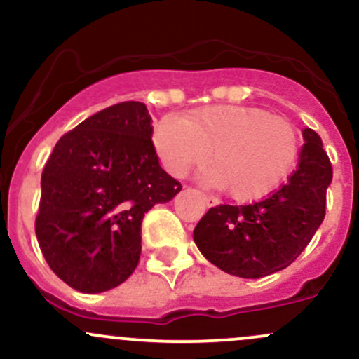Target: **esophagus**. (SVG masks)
<instances>
[{"label":"esophagus","instance_id":"1","mask_svg":"<svg viewBox=\"0 0 359 359\" xmlns=\"http://www.w3.org/2000/svg\"><path fill=\"white\" fill-rule=\"evenodd\" d=\"M202 198H203V203H205L207 207H215L219 203V200L214 198V196H210V195L202 194Z\"/></svg>","mask_w":359,"mask_h":359}]
</instances>
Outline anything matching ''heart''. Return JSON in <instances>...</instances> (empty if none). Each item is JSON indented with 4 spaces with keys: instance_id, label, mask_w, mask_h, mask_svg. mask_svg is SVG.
<instances>
[{
    "instance_id": "obj_1",
    "label": "heart",
    "mask_w": 359,
    "mask_h": 359,
    "mask_svg": "<svg viewBox=\"0 0 359 359\" xmlns=\"http://www.w3.org/2000/svg\"><path fill=\"white\" fill-rule=\"evenodd\" d=\"M154 147L171 175L202 165L210 152L214 180L231 198L255 202L271 195L294 168L299 135L286 118L245 106H212L183 119L164 116Z\"/></svg>"
}]
</instances>
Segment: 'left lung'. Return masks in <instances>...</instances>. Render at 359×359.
<instances>
[{
  "mask_svg": "<svg viewBox=\"0 0 359 359\" xmlns=\"http://www.w3.org/2000/svg\"><path fill=\"white\" fill-rule=\"evenodd\" d=\"M296 171L267 198L250 205L212 207L200 219L194 240L202 255L231 276L258 279L289 267L325 217L332 164L322 138L303 130Z\"/></svg>",
  "mask_w": 359,
  "mask_h": 359,
  "instance_id": "8db88e82",
  "label": "left lung"
}]
</instances>
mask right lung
Returning a JSON list of instances; mask_svg holds the SVG:
<instances>
[{"label": "right lung", "mask_w": 359, "mask_h": 359, "mask_svg": "<svg viewBox=\"0 0 359 359\" xmlns=\"http://www.w3.org/2000/svg\"><path fill=\"white\" fill-rule=\"evenodd\" d=\"M144 102L106 107L65 133L44 165L36 236L51 271L80 292L132 276L142 221L181 183L159 164Z\"/></svg>", "instance_id": "add662e5"}]
</instances>
